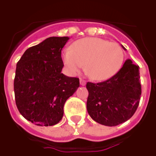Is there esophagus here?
Returning <instances> with one entry per match:
<instances>
[{
  "label": "esophagus",
  "instance_id": "1",
  "mask_svg": "<svg viewBox=\"0 0 156 156\" xmlns=\"http://www.w3.org/2000/svg\"><path fill=\"white\" fill-rule=\"evenodd\" d=\"M79 82H80V85L85 86L86 85V81L83 78H79Z\"/></svg>",
  "mask_w": 156,
  "mask_h": 156
}]
</instances>
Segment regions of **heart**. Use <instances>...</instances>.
<instances>
[{
  "mask_svg": "<svg viewBox=\"0 0 156 156\" xmlns=\"http://www.w3.org/2000/svg\"><path fill=\"white\" fill-rule=\"evenodd\" d=\"M62 61L70 74L83 69L94 80L112 78L122 67L124 51L121 45L100 38L88 37L73 43L71 49L64 50Z\"/></svg>",
  "mask_w": 156,
  "mask_h": 156,
  "instance_id": "heart-1",
  "label": "heart"
}]
</instances>
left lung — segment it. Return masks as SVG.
Segmentation results:
<instances>
[{
  "label": "left lung",
  "instance_id": "1",
  "mask_svg": "<svg viewBox=\"0 0 156 156\" xmlns=\"http://www.w3.org/2000/svg\"><path fill=\"white\" fill-rule=\"evenodd\" d=\"M138 69L139 66L128 59L108 80L87 83L89 92L87 109L94 121L104 126H116L132 117L142 94Z\"/></svg>",
  "mask_w": 156,
  "mask_h": 156
}]
</instances>
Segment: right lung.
Instances as JSON below:
<instances>
[{"label":"right lung","mask_w":156,"mask_h":156,"mask_svg":"<svg viewBox=\"0 0 156 156\" xmlns=\"http://www.w3.org/2000/svg\"><path fill=\"white\" fill-rule=\"evenodd\" d=\"M68 36L49 37L29 48L17 63L13 83L15 102L24 118L40 126L62 119L64 104L79 87L78 78L61 73V50Z\"/></svg>","instance_id":"obj_1"}]
</instances>
